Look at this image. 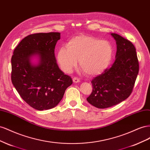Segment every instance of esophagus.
Listing matches in <instances>:
<instances>
[{
  "mask_svg": "<svg viewBox=\"0 0 150 150\" xmlns=\"http://www.w3.org/2000/svg\"><path fill=\"white\" fill-rule=\"evenodd\" d=\"M73 82H74V83H79V82H80V79H78L77 77H74V79H73Z\"/></svg>",
  "mask_w": 150,
  "mask_h": 150,
  "instance_id": "esophagus-1",
  "label": "esophagus"
}]
</instances>
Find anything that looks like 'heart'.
<instances>
[{"label":"heart","instance_id":"b5f03b06","mask_svg":"<svg viewBox=\"0 0 150 150\" xmlns=\"http://www.w3.org/2000/svg\"><path fill=\"white\" fill-rule=\"evenodd\" d=\"M113 47L110 42L91 35L80 34L68 41L57 53V60L63 71L70 73L77 65L88 76L103 72L112 60Z\"/></svg>","mask_w":150,"mask_h":150}]
</instances>
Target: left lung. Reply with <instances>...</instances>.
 Wrapping results in <instances>:
<instances>
[{
	"label": "left lung",
	"instance_id": "left-lung-1",
	"mask_svg": "<svg viewBox=\"0 0 150 150\" xmlns=\"http://www.w3.org/2000/svg\"><path fill=\"white\" fill-rule=\"evenodd\" d=\"M110 35L116 41L115 59L111 67L92 80L93 90L87 98L88 103L99 109L110 108L129 97L139 72L133 44L117 34Z\"/></svg>",
	"mask_w": 150,
	"mask_h": 150
}]
</instances>
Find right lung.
<instances>
[{
    "label": "right lung",
    "mask_w": 150,
    "mask_h": 150,
    "mask_svg": "<svg viewBox=\"0 0 150 150\" xmlns=\"http://www.w3.org/2000/svg\"><path fill=\"white\" fill-rule=\"evenodd\" d=\"M59 33H36L22 40L11 58V80L21 98L33 108L43 110L54 108L72 84L70 76L59 69L54 48ZM36 55L39 63L34 65Z\"/></svg>",
    "instance_id": "obj_1"
}]
</instances>
